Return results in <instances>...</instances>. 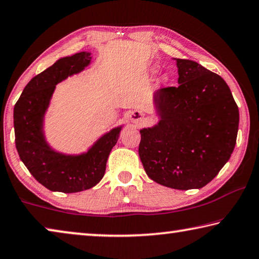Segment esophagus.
<instances>
[{
    "label": "esophagus",
    "instance_id": "34e87169",
    "mask_svg": "<svg viewBox=\"0 0 259 259\" xmlns=\"http://www.w3.org/2000/svg\"><path fill=\"white\" fill-rule=\"evenodd\" d=\"M130 119H131V121L135 122V123H138V122H142V121H143V113L139 112V111H135V112L131 113Z\"/></svg>",
    "mask_w": 259,
    "mask_h": 259
}]
</instances>
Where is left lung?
<instances>
[{
  "mask_svg": "<svg viewBox=\"0 0 259 259\" xmlns=\"http://www.w3.org/2000/svg\"><path fill=\"white\" fill-rule=\"evenodd\" d=\"M177 87L154 94L160 121L140 130L139 157L147 176L175 190L207 185L233 153L239 108L229 85L188 59H176Z\"/></svg>",
  "mask_w": 259,
  "mask_h": 259,
  "instance_id": "obj_1",
  "label": "left lung"
}]
</instances>
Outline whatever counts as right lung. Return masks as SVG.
Returning <instances> with one entry per match:
<instances>
[{"label":"right lung","mask_w":259,"mask_h":259,"mask_svg":"<svg viewBox=\"0 0 259 259\" xmlns=\"http://www.w3.org/2000/svg\"><path fill=\"white\" fill-rule=\"evenodd\" d=\"M90 52L65 57L37 74L25 87L14 108L16 147L28 171L48 190L75 193L94 187L104 177L106 162L121 126L99 138L84 154L65 155L51 150L43 135V117L57 83L90 64Z\"/></svg>","instance_id":"right-lung-1"}]
</instances>
